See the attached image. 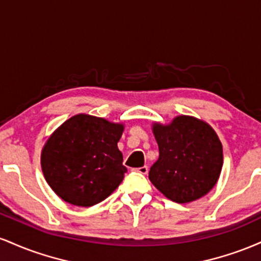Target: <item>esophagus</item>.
Segmentation results:
<instances>
[{
    "instance_id": "1",
    "label": "esophagus",
    "mask_w": 261,
    "mask_h": 261,
    "mask_svg": "<svg viewBox=\"0 0 261 261\" xmlns=\"http://www.w3.org/2000/svg\"><path fill=\"white\" fill-rule=\"evenodd\" d=\"M134 170H135V172L140 173V174H147V173H148V167L147 166H143V167H140V168H135Z\"/></svg>"
}]
</instances>
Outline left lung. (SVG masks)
I'll return each instance as SVG.
<instances>
[{"label":"left lung","instance_id":"1","mask_svg":"<svg viewBox=\"0 0 261 261\" xmlns=\"http://www.w3.org/2000/svg\"><path fill=\"white\" fill-rule=\"evenodd\" d=\"M160 157L149 180L178 203L200 199L216 185L223 164L222 143L207 122L180 115L168 125L153 124Z\"/></svg>","mask_w":261,"mask_h":261}]
</instances>
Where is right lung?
I'll list each match as a JSON object with an SVG mask.
<instances>
[{
  "label": "right lung",
  "mask_w": 261,
  "mask_h": 261,
  "mask_svg": "<svg viewBox=\"0 0 261 261\" xmlns=\"http://www.w3.org/2000/svg\"><path fill=\"white\" fill-rule=\"evenodd\" d=\"M122 131V124L88 114L56 128L41 151L45 180L56 195L82 207L106 200L127 172L118 148Z\"/></svg>",
  "instance_id": "right-lung-1"
}]
</instances>
